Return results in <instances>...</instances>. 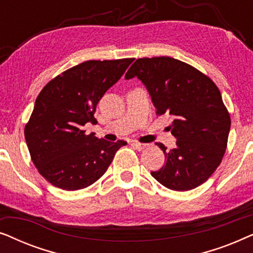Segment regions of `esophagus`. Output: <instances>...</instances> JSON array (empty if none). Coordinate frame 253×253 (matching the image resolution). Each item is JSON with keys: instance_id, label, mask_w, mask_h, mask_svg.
I'll return each mask as SVG.
<instances>
[{"instance_id": "34e87169", "label": "esophagus", "mask_w": 253, "mask_h": 253, "mask_svg": "<svg viewBox=\"0 0 253 253\" xmlns=\"http://www.w3.org/2000/svg\"><path fill=\"white\" fill-rule=\"evenodd\" d=\"M131 145H132L133 148H136V150H138V151H143L144 148L147 147L146 144H141V143H139V141H132Z\"/></svg>"}]
</instances>
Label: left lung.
I'll return each mask as SVG.
<instances>
[{
	"label": "left lung",
	"instance_id": "obj_1",
	"mask_svg": "<svg viewBox=\"0 0 253 253\" xmlns=\"http://www.w3.org/2000/svg\"><path fill=\"white\" fill-rule=\"evenodd\" d=\"M139 78L157 108L172 119L168 126L176 147L164 151L166 165L151 175L166 188L188 191L203 184L222 161L230 130V115L209 76L168 56L138 58L126 78Z\"/></svg>",
	"mask_w": 253,
	"mask_h": 253
}]
</instances>
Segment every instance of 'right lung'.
I'll list each match as a JSON object with an SVG mask.
<instances>
[{
	"label": "right lung",
	"mask_w": 253,
	"mask_h": 253,
	"mask_svg": "<svg viewBox=\"0 0 253 253\" xmlns=\"http://www.w3.org/2000/svg\"><path fill=\"white\" fill-rule=\"evenodd\" d=\"M132 61H85L41 89L24 134L34 166L50 184L68 191L87 188L105 174L119 148L126 145L86 134L83 126L96 123V105Z\"/></svg>",
	"instance_id": "obj_1"
}]
</instances>
